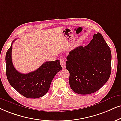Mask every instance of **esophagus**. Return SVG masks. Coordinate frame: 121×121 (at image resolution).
Listing matches in <instances>:
<instances>
[{
	"mask_svg": "<svg viewBox=\"0 0 121 121\" xmlns=\"http://www.w3.org/2000/svg\"><path fill=\"white\" fill-rule=\"evenodd\" d=\"M60 64H61V65L62 68L63 69H65V66H66V63H65V61L64 60V59H60Z\"/></svg>",
	"mask_w": 121,
	"mask_h": 121,
	"instance_id": "1",
	"label": "esophagus"
}]
</instances>
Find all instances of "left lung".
<instances>
[{"label":"left lung","instance_id":"obj_1","mask_svg":"<svg viewBox=\"0 0 121 121\" xmlns=\"http://www.w3.org/2000/svg\"><path fill=\"white\" fill-rule=\"evenodd\" d=\"M66 68L69 71L70 88L79 94H89L100 89L111 73V51L100 33L85 47L69 52Z\"/></svg>","mask_w":121,"mask_h":121}]
</instances>
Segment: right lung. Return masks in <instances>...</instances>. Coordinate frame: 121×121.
Returning a JSON list of instances; mask_svg holds the SVG:
<instances>
[{
  "mask_svg": "<svg viewBox=\"0 0 121 121\" xmlns=\"http://www.w3.org/2000/svg\"><path fill=\"white\" fill-rule=\"evenodd\" d=\"M12 43L5 56L6 75L9 84L18 93L28 98H37L45 95L54 76L62 70L60 60L46 61L35 71L22 74L15 69L12 62Z\"/></svg>",
  "mask_w": 121,
  "mask_h": 121,
  "instance_id": "right-lung-1",
  "label": "right lung"
}]
</instances>
